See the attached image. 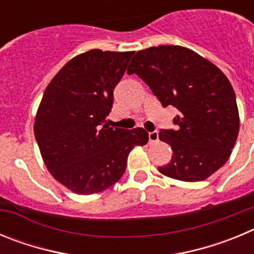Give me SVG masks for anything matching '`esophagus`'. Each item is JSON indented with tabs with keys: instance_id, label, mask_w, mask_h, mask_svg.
<instances>
[{
	"instance_id": "1",
	"label": "esophagus",
	"mask_w": 254,
	"mask_h": 254,
	"mask_svg": "<svg viewBox=\"0 0 254 254\" xmlns=\"http://www.w3.org/2000/svg\"><path fill=\"white\" fill-rule=\"evenodd\" d=\"M159 140V133L158 131L149 132V141L150 142H156Z\"/></svg>"
}]
</instances>
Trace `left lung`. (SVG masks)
<instances>
[{
  "label": "left lung",
  "instance_id": "obj_1",
  "mask_svg": "<svg viewBox=\"0 0 254 254\" xmlns=\"http://www.w3.org/2000/svg\"><path fill=\"white\" fill-rule=\"evenodd\" d=\"M149 85L163 107L173 105L176 129H161L159 138L173 150L164 176L183 182L208 178L228 161L239 132L233 86L221 69L198 53L181 46L138 51L129 64Z\"/></svg>",
  "mask_w": 254,
  "mask_h": 254
}]
</instances>
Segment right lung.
<instances>
[{
    "instance_id": "obj_1",
    "label": "right lung",
    "mask_w": 254,
    "mask_h": 254,
    "mask_svg": "<svg viewBox=\"0 0 254 254\" xmlns=\"http://www.w3.org/2000/svg\"><path fill=\"white\" fill-rule=\"evenodd\" d=\"M133 52L91 49L68 61L52 78L34 122L47 169L77 194H93L121 179L134 146L149 141L143 128H112L105 118L113 90Z\"/></svg>"
}]
</instances>
